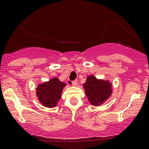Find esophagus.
<instances>
[{"label": "esophagus", "mask_w": 149, "mask_h": 149, "mask_svg": "<svg viewBox=\"0 0 149 149\" xmlns=\"http://www.w3.org/2000/svg\"><path fill=\"white\" fill-rule=\"evenodd\" d=\"M70 84H72L73 86H76L78 84V81L76 80L73 81H71V83H70Z\"/></svg>", "instance_id": "1"}]
</instances>
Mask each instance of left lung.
Instances as JSON below:
<instances>
[{
  "label": "left lung",
  "instance_id": "obj_1",
  "mask_svg": "<svg viewBox=\"0 0 149 149\" xmlns=\"http://www.w3.org/2000/svg\"><path fill=\"white\" fill-rule=\"evenodd\" d=\"M83 85L86 96L93 106L102 105L112 94V82L109 80L97 79L94 75L87 76Z\"/></svg>",
  "mask_w": 149,
  "mask_h": 149
}]
</instances>
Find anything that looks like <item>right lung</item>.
Instances as JSON below:
<instances>
[{"mask_svg": "<svg viewBox=\"0 0 149 149\" xmlns=\"http://www.w3.org/2000/svg\"><path fill=\"white\" fill-rule=\"evenodd\" d=\"M65 86V82L54 77L48 81L39 84L36 88V95L42 105L48 108L55 107L61 98L63 90Z\"/></svg>", "mask_w": 149, "mask_h": 149, "instance_id": "right-lung-1", "label": "right lung"}]
</instances>
